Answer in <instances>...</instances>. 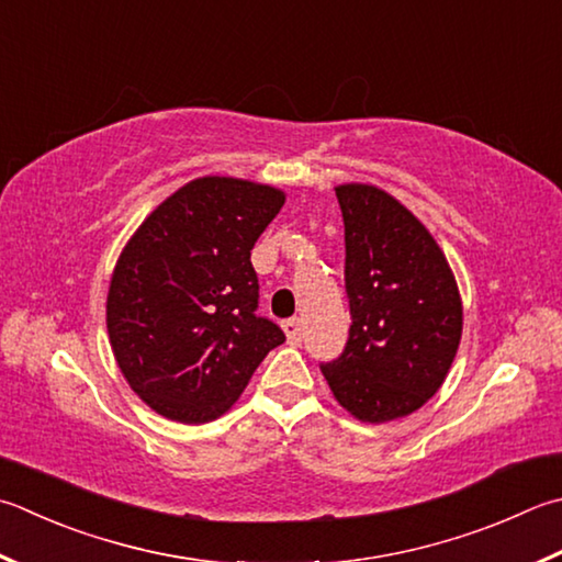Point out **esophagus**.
Returning <instances> with one entry per match:
<instances>
[{
	"mask_svg": "<svg viewBox=\"0 0 562 562\" xmlns=\"http://www.w3.org/2000/svg\"><path fill=\"white\" fill-rule=\"evenodd\" d=\"M283 333H285V337H289V342L291 345H299L301 342V330H303V327H301V321H299V317H289V321H283Z\"/></svg>",
	"mask_w": 562,
	"mask_h": 562,
	"instance_id": "34e87169",
	"label": "esophagus"
}]
</instances>
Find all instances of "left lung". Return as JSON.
I'll list each match as a JSON object with an SVG mask.
<instances>
[{
    "instance_id": "obj_1",
    "label": "left lung",
    "mask_w": 562,
    "mask_h": 562,
    "mask_svg": "<svg viewBox=\"0 0 562 562\" xmlns=\"http://www.w3.org/2000/svg\"><path fill=\"white\" fill-rule=\"evenodd\" d=\"M345 220L349 337L321 364L340 406L364 423L418 411L446 381L462 337V301L423 222L376 186L335 188Z\"/></svg>"
}]
</instances>
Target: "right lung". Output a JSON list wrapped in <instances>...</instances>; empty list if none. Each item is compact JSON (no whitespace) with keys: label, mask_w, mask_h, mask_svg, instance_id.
I'll return each instance as SVG.
<instances>
[{"label":"right lung","mask_w":562,"mask_h":562,"mask_svg":"<svg viewBox=\"0 0 562 562\" xmlns=\"http://www.w3.org/2000/svg\"><path fill=\"white\" fill-rule=\"evenodd\" d=\"M283 190L227 176L178 188L126 241L110 281L108 333L134 394L164 418H220L285 335L257 315L251 249Z\"/></svg>","instance_id":"obj_1"}]
</instances>
